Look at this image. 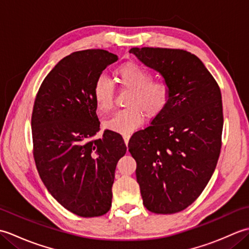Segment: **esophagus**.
Returning <instances> with one entry per match:
<instances>
[{
  "label": "esophagus",
  "mask_w": 249,
  "mask_h": 249,
  "mask_svg": "<svg viewBox=\"0 0 249 249\" xmlns=\"http://www.w3.org/2000/svg\"><path fill=\"white\" fill-rule=\"evenodd\" d=\"M129 138H130V134H124V135H123V139H124V141H125V143H126V144H128Z\"/></svg>",
  "instance_id": "1"
}]
</instances>
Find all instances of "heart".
I'll return each mask as SVG.
<instances>
[{
    "label": "heart",
    "instance_id": "1",
    "mask_svg": "<svg viewBox=\"0 0 249 249\" xmlns=\"http://www.w3.org/2000/svg\"><path fill=\"white\" fill-rule=\"evenodd\" d=\"M120 86L130 89L126 100L127 108L120 110L105 123L109 129L129 134L147 119H155L165 111L171 102L172 89L165 80H153L152 72L136 63H126L115 71ZM115 89L109 78L99 76L93 87V96L103 113L113 109Z\"/></svg>",
    "mask_w": 249,
    "mask_h": 249
}]
</instances>
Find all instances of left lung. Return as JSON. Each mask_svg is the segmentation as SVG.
<instances>
[{
	"mask_svg": "<svg viewBox=\"0 0 249 249\" xmlns=\"http://www.w3.org/2000/svg\"><path fill=\"white\" fill-rule=\"evenodd\" d=\"M129 52L172 89L168 108L128 143L142 200L153 213L181 212L203 192L217 165L224 126L220 89L186 50L143 47Z\"/></svg>",
	"mask_w": 249,
	"mask_h": 249,
	"instance_id": "1",
	"label": "left lung"
}]
</instances>
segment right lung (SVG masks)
<instances>
[{
    "mask_svg": "<svg viewBox=\"0 0 249 249\" xmlns=\"http://www.w3.org/2000/svg\"><path fill=\"white\" fill-rule=\"evenodd\" d=\"M118 55L103 49L65 56L44 79L32 112L33 155L41 181L57 202L81 217L108 212L114 171L125 155L122 136L100 130L93 87Z\"/></svg>",
    "mask_w": 249,
    "mask_h": 249,
    "instance_id": "add662e5",
    "label": "right lung"
}]
</instances>
